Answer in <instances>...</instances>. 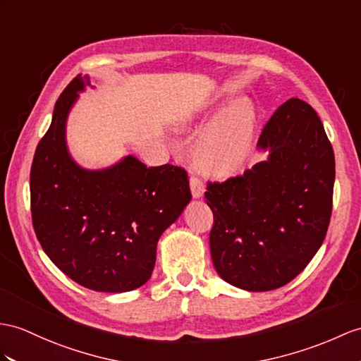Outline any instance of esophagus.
Here are the masks:
<instances>
[{
	"label": "esophagus",
	"instance_id": "34e87169",
	"mask_svg": "<svg viewBox=\"0 0 361 361\" xmlns=\"http://www.w3.org/2000/svg\"><path fill=\"white\" fill-rule=\"evenodd\" d=\"M190 188H191V192H192V197H202L204 196L205 192V187H204V182H202L197 176H191L190 178Z\"/></svg>",
	"mask_w": 361,
	"mask_h": 361
}]
</instances>
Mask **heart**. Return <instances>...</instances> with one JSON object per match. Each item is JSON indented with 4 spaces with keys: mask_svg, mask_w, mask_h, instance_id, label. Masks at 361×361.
I'll return each mask as SVG.
<instances>
[{
    "mask_svg": "<svg viewBox=\"0 0 361 361\" xmlns=\"http://www.w3.org/2000/svg\"><path fill=\"white\" fill-rule=\"evenodd\" d=\"M207 126L195 147V159L202 169L225 174L233 173L247 159L256 130V109L251 101L240 98L226 107L208 111L199 121Z\"/></svg>",
    "mask_w": 361,
    "mask_h": 361,
    "instance_id": "heart-1",
    "label": "heart"
}]
</instances>
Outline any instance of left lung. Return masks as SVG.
Instances as JSON below:
<instances>
[{
  "instance_id": "1",
  "label": "left lung",
  "mask_w": 361,
  "mask_h": 361,
  "mask_svg": "<svg viewBox=\"0 0 361 361\" xmlns=\"http://www.w3.org/2000/svg\"><path fill=\"white\" fill-rule=\"evenodd\" d=\"M257 150L268 152L242 176L208 183L214 225L209 248L217 274L245 291L291 282L326 235L336 159L317 113L293 98L263 128Z\"/></svg>"
}]
</instances>
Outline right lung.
Returning <instances> with one entry per match:
<instances>
[{"mask_svg":"<svg viewBox=\"0 0 361 361\" xmlns=\"http://www.w3.org/2000/svg\"><path fill=\"white\" fill-rule=\"evenodd\" d=\"M78 75L55 104L30 170L35 233L44 252L76 283L99 293H127L147 283L162 233L191 200L180 166H148L133 154L87 170L68 153L66 127L79 93Z\"/></svg>","mask_w":361,"mask_h":361,"instance_id":"right-lung-1","label":"right lung"}]
</instances>
